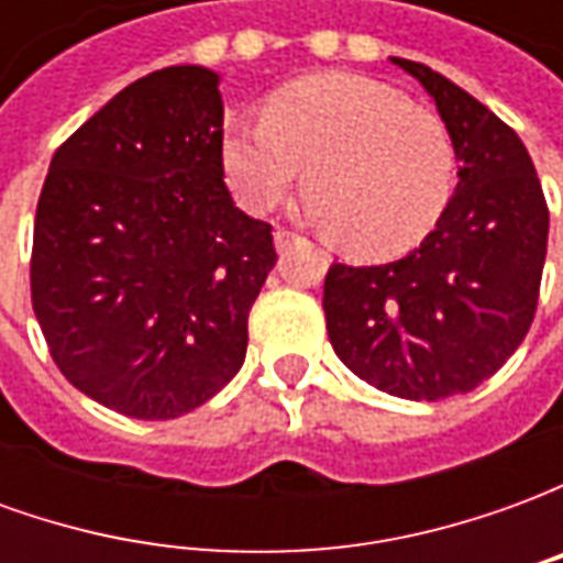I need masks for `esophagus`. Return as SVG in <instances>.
I'll list each match as a JSON object with an SVG mask.
<instances>
[{"instance_id": "1", "label": "esophagus", "mask_w": 563, "mask_h": 563, "mask_svg": "<svg viewBox=\"0 0 563 563\" xmlns=\"http://www.w3.org/2000/svg\"><path fill=\"white\" fill-rule=\"evenodd\" d=\"M298 244V238L292 232H286V229H277L274 232V246H277V253H286V250H292Z\"/></svg>"}]
</instances>
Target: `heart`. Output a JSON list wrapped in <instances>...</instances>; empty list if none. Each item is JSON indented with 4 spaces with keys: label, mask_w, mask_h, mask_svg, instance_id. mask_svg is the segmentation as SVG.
<instances>
[{
    "label": "heart",
    "mask_w": 563,
    "mask_h": 563,
    "mask_svg": "<svg viewBox=\"0 0 563 563\" xmlns=\"http://www.w3.org/2000/svg\"><path fill=\"white\" fill-rule=\"evenodd\" d=\"M222 168L250 210H271L305 174V196L334 244L358 258L401 256L431 234L455 192L446 123L383 80L310 75L234 120Z\"/></svg>",
    "instance_id": "b5f03b06"
}]
</instances>
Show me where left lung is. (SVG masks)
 I'll use <instances>...</instances> for the list:
<instances>
[{
  "label": "left lung",
  "instance_id": "1",
  "mask_svg": "<svg viewBox=\"0 0 563 563\" xmlns=\"http://www.w3.org/2000/svg\"><path fill=\"white\" fill-rule=\"evenodd\" d=\"M434 99L459 186L434 232L389 265L325 274L322 310L343 365L407 401L464 395L504 367L531 329L549 208L521 139L471 92L391 56Z\"/></svg>",
  "mask_w": 563,
  "mask_h": 563
}]
</instances>
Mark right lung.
Listing matches in <instances>:
<instances>
[{"label": "right lung", "instance_id": "add662e5", "mask_svg": "<svg viewBox=\"0 0 563 563\" xmlns=\"http://www.w3.org/2000/svg\"><path fill=\"white\" fill-rule=\"evenodd\" d=\"M222 177L220 75L205 66L129 84L51 159L32 310L63 377L108 410L177 419L244 365L277 253Z\"/></svg>", "mask_w": 563, "mask_h": 563}]
</instances>
